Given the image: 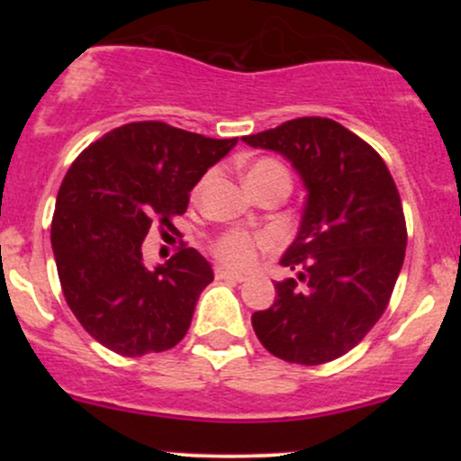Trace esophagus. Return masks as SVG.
Instances as JSON below:
<instances>
[{
    "mask_svg": "<svg viewBox=\"0 0 461 461\" xmlns=\"http://www.w3.org/2000/svg\"><path fill=\"white\" fill-rule=\"evenodd\" d=\"M214 275H216V279H227V282H245V275L230 271V268H225V267L216 268Z\"/></svg>",
    "mask_w": 461,
    "mask_h": 461,
    "instance_id": "obj_1",
    "label": "esophagus"
}]
</instances>
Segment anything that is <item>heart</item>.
Here are the masks:
<instances>
[{"label": "heart", "instance_id": "heart-1", "mask_svg": "<svg viewBox=\"0 0 461 461\" xmlns=\"http://www.w3.org/2000/svg\"><path fill=\"white\" fill-rule=\"evenodd\" d=\"M284 179L285 184H290V176L285 171L282 162L273 160V158H258L247 167V184L251 182H264V179ZM203 182L199 184L194 193H199ZM273 236L262 231V234H247V231H230L223 238H219V242L214 245V253L219 260H223L230 267H249L256 260L258 251L260 249H271L273 247Z\"/></svg>", "mask_w": 461, "mask_h": 461}]
</instances>
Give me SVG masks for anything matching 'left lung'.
<instances>
[{"mask_svg": "<svg viewBox=\"0 0 461 461\" xmlns=\"http://www.w3.org/2000/svg\"><path fill=\"white\" fill-rule=\"evenodd\" d=\"M242 140L282 153L308 190L299 234L279 260L297 279L275 284L253 331L285 362H331L388 308L407 245L399 190L382 156L331 119L301 116Z\"/></svg>", "mask_w": 461, "mask_h": 461, "instance_id": "8db88e82", "label": "left lung"}]
</instances>
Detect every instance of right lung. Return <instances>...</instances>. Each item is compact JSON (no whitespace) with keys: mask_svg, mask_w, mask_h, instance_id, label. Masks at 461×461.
<instances>
[{"mask_svg":"<svg viewBox=\"0 0 461 461\" xmlns=\"http://www.w3.org/2000/svg\"><path fill=\"white\" fill-rule=\"evenodd\" d=\"M236 142L139 121L95 140L67 171L51 219L58 277L79 325L110 351L140 357L186 336L212 267L184 245L151 271L142 240L156 225L173 230L190 190Z\"/></svg>","mask_w":461,"mask_h":461,"instance_id":"obj_1","label":"right lung"}]
</instances>
